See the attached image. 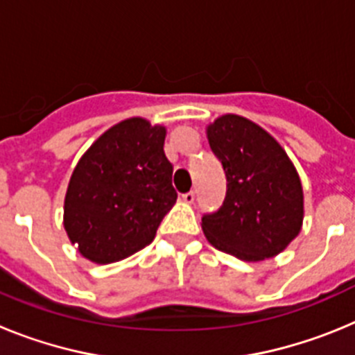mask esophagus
<instances>
[{"instance_id":"esophagus-1","label":"esophagus","mask_w":355,"mask_h":355,"mask_svg":"<svg viewBox=\"0 0 355 355\" xmlns=\"http://www.w3.org/2000/svg\"><path fill=\"white\" fill-rule=\"evenodd\" d=\"M181 197H183V200L187 202V205H192L193 200H196V193L193 192H187V193H183Z\"/></svg>"}]
</instances>
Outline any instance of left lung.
Here are the masks:
<instances>
[{"label":"left lung","instance_id":"obj_1","mask_svg":"<svg viewBox=\"0 0 355 355\" xmlns=\"http://www.w3.org/2000/svg\"><path fill=\"white\" fill-rule=\"evenodd\" d=\"M206 135L225 171L227 192L218 211L202 216L205 236L243 261L274 258L302 229L299 172L268 131L241 115L215 119Z\"/></svg>","mask_w":355,"mask_h":355}]
</instances>
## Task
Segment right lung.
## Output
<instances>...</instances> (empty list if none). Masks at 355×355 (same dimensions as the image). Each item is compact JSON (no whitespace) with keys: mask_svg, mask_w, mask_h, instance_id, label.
<instances>
[{"mask_svg":"<svg viewBox=\"0 0 355 355\" xmlns=\"http://www.w3.org/2000/svg\"><path fill=\"white\" fill-rule=\"evenodd\" d=\"M165 135V126L131 117L85 150L64 200L65 233L83 258L121 261L155 240L178 199Z\"/></svg>","mask_w":355,"mask_h":355,"instance_id":"add662e5","label":"right lung"}]
</instances>
